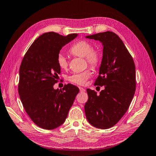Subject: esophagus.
Here are the masks:
<instances>
[{
    "mask_svg": "<svg viewBox=\"0 0 156 156\" xmlns=\"http://www.w3.org/2000/svg\"><path fill=\"white\" fill-rule=\"evenodd\" d=\"M79 89H80V92H85V89L82 87H79Z\"/></svg>",
    "mask_w": 156,
    "mask_h": 156,
    "instance_id": "esophagus-1",
    "label": "esophagus"
}]
</instances>
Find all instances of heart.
Here are the masks:
<instances>
[{
    "label": "heart",
    "mask_w": 156,
    "mask_h": 156,
    "mask_svg": "<svg viewBox=\"0 0 156 156\" xmlns=\"http://www.w3.org/2000/svg\"><path fill=\"white\" fill-rule=\"evenodd\" d=\"M69 53L76 57L84 58L86 62L92 68H96L99 66L101 61V53L97 49L93 48V45L90 42L87 40H80L77 41L69 48ZM57 64L59 68L63 69H67L68 67V61L66 56L59 53L56 58ZM92 75L90 69H87L86 70L79 72L74 73L69 76L68 80L72 83L83 85L86 83L87 79Z\"/></svg>",
    "instance_id": "b5f03b06"
}]
</instances>
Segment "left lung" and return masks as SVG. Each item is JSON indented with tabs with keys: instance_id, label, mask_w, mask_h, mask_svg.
Instances as JSON below:
<instances>
[{
	"instance_id": "8db88e82",
	"label": "left lung",
	"mask_w": 156,
	"mask_h": 156,
	"mask_svg": "<svg viewBox=\"0 0 156 156\" xmlns=\"http://www.w3.org/2000/svg\"><path fill=\"white\" fill-rule=\"evenodd\" d=\"M86 37L100 41L103 45L101 66L94 86H105L99 94L87 90L86 117L94 127L108 129L120 121L133 99L136 88L135 66L123 42L115 33L106 31Z\"/></svg>"
}]
</instances>
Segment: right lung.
<instances>
[{
  "label": "right lung",
  "instance_id": "1",
  "mask_svg": "<svg viewBox=\"0 0 156 156\" xmlns=\"http://www.w3.org/2000/svg\"><path fill=\"white\" fill-rule=\"evenodd\" d=\"M77 37L45 33L37 38L23 57L19 68V94L25 111L35 125L54 129L64 123L79 88L68 84L54 88L60 68L56 62L62 48Z\"/></svg>",
  "mask_w": 156,
  "mask_h": 156
}]
</instances>
